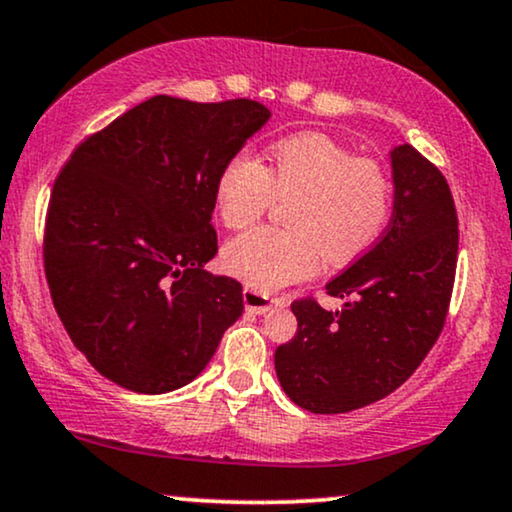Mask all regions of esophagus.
<instances>
[{"instance_id":"1","label":"esophagus","mask_w":512,"mask_h":512,"mask_svg":"<svg viewBox=\"0 0 512 512\" xmlns=\"http://www.w3.org/2000/svg\"><path fill=\"white\" fill-rule=\"evenodd\" d=\"M243 304L245 309L252 314H267L271 307H274L276 300L274 297H269L267 293H262V290H255V288H245L243 290Z\"/></svg>"}]
</instances>
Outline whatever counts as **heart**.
<instances>
[{"label":"heart","instance_id":"heart-1","mask_svg":"<svg viewBox=\"0 0 512 512\" xmlns=\"http://www.w3.org/2000/svg\"><path fill=\"white\" fill-rule=\"evenodd\" d=\"M392 177L380 160L354 155L321 132L276 141L264 167L250 151L226 160L215 203L229 229L260 219L276 198L290 200V229L257 226L231 238L224 267L250 288L276 290L314 276L323 260H357L383 234L392 212Z\"/></svg>","mask_w":512,"mask_h":512}]
</instances>
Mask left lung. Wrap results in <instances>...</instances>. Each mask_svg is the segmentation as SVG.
<instances>
[{"instance_id": "left-lung-1", "label": "left lung", "mask_w": 512, "mask_h": 512, "mask_svg": "<svg viewBox=\"0 0 512 512\" xmlns=\"http://www.w3.org/2000/svg\"><path fill=\"white\" fill-rule=\"evenodd\" d=\"M390 226L366 255L335 276L326 293L290 304L295 338L276 349L283 392L312 413H347L387 397L428 357L456 278L458 217L444 174L416 148L392 151Z\"/></svg>"}]
</instances>
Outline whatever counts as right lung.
<instances>
[{
	"mask_svg": "<svg viewBox=\"0 0 512 512\" xmlns=\"http://www.w3.org/2000/svg\"><path fill=\"white\" fill-rule=\"evenodd\" d=\"M262 103L153 96L75 148L51 189L44 274L56 314L101 375L163 394L208 366L243 314L217 255L215 184L269 120Z\"/></svg>",
	"mask_w": 512,
	"mask_h": 512,
	"instance_id": "1",
	"label": "right lung"
}]
</instances>
